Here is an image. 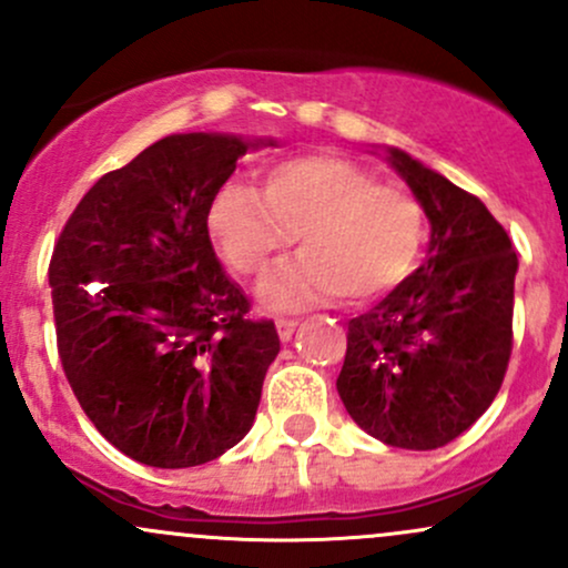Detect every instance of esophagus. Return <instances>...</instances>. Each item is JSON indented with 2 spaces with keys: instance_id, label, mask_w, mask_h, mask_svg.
Wrapping results in <instances>:
<instances>
[{
  "instance_id": "34e87169",
  "label": "esophagus",
  "mask_w": 568,
  "mask_h": 568,
  "mask_svg": "<svg viewBox=\"0 0 568 568\" xmlns=\"http://www.w3.org/2000/svg\"><path fill=\"white\" fill-rule=\"evenodd\" d=\"M296 321H285V317H280L277 321V336L283 338V342H288V338L293 336V331H296Z\"/></svg>"
}]
</instances>
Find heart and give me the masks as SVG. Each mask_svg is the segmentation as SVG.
Masks as SVG:
<instances>
[{"mask_svg":"<svg viewBox=\"0 0 568 568\" xmlns=\"http://www.w3.org/2000/svg\"><path fill=\"white\" fill-rule=\"evenodd\" d=\"M211 232L240 277L258 280L293 245L262 298L291 312L328 304L374 302L403 283L425 245V207L395 184L336 154H298L266 171L264 189L230 181L211 207Z\"/></svg>","mask_w":568,"mask_h":568,"instance_id":"1","label":"heart"}]
</instances>
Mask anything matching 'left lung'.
<instances>
[{
  "label": "left lung",
  "instance_id": "8db88e82",
  "mask_svg": "<svg viewBox=\"0 0 568 568\" xmlns=\"http://www.w3.org/2000/svg\"><path fill=\"white\" fill-rule=\"evenodd\" d=\"M389 154L433 224L429 258L349 321L336 389L368 435L429 452L470 429L505 382L518 256L475 194Z\"/></svg>",
  "mask_w": 568,
  "mask_h": 568
}]
</instances>
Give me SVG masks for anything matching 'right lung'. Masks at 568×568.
I'll list each match as a JSON object with an SVG mask.
<instances>
[{
	"instance_id": "1",
	"label": "right lung",
	"mask_w": 568,
	"mask_h": 568,
	"mask_svg": "<svg viewBox=\"0 0 568 568\" xmlns=\"http://www.w3.org/2000/svg\"><path fill=\"white\" fill-rule=\"evenodd\" d=\"M168 135L95 181L50 258L63 374L98 433L149 467H197L245 438L272 321L226 277L207 213L251 146Z\"/></svg>"
}]
</instances>
